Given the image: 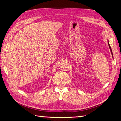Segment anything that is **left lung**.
Returning a JSON list of instances; mask_svg holds the SVG:
<instances>
[{
    "label": "left lung",
    "mask_w": 121,
    "mask_h": 121,
    "mask_svg": "<svg viewBox=\"0 0 121 121\" xmlns=\"http://www.w3.org/2000/svg\"><path fill=\"white\" fill-rule=\"evenodd\" d=\"M108 46H109V49H110V50H111V53H112V58H113V54H112V49H111V46H110V45H109V44L108 41Z\"/></svg>",
    "instance_id": "left-lung-1"
}]
</instances>
